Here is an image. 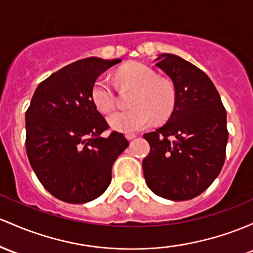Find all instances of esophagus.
<instances>
[{
    "instance_id": "34e87169",
    "label": "esophagus",
    "mask_w": 253,
    "mask_h": 253,
    "mask_svg": "<svg viewBox=\"0 0 253 253\" xmlns=\"http://www.w3.org/2000/svg\"><path fill=\"white\" fill-rule=\"evenodd\" d=\"M135 137H137V135H135L134 133H127V134H126V138H127V139H128V140L134 139Z\"/></svg>"
}]
</instances>
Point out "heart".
<instances>
[{
  "instance_id": "1",
  "label": "heart",
  "mask_w": 253,
  "mask_h": 253,
  "mask_svg": "<svg viewBox=\"0 0 253 253\" xmlns=\"http://www.w3.org/2000/svg\"><path fill=\"white\" fill-rule=\"evenodd\" d=\"M119 83L135 88L131 99L132 109L120 110L108 118L115 131L132 133L146 128L156 120L165 121L175 107V90L165 79H158L156 72L143 63H129L116 73ZM91 101L101 113H109L115 105V90L105 77L97 78L91 87Z\"/></svg>"
}]
</instances>
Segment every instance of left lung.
I'll use <instances>...</instances> for the list:
<instances>
[{
    "label": "left lung",
    "mask_w": 253,
    "mask_h": 253,
    "mask_svg": "<svg viewBox=\"0 0 253 253\" xmlns=\"http://www.w3.org/2000/svg\"><path fill=\"white\" fill-rule=\"evenodd\" d=\"M155 61L173 82L176 99L167 124L144 134L150 144L144 177L157 196L187 201L204 192L223 167L226 109L202 69L173 54H161Z\"/></svg>",
    "instance_id": "obj_1"
}]
</instances>
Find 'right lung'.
Instances as JSON below:
<instances>
[{
  "label": "right lung",
  "mask_w": 253,
  "mask_h": 253,
  "mask_svg": "<svg viewBox=\"0 0 253 253\" xmlns=\"http://www.w3.org/2000/svg\"><path fill=\"white\" fill-rule=\"evenodd\" d=\"M120 59L87 57L52 73L36 88L25 115L26 152L41 184L60 201L83 204L112 181V167L129 145L122 133L102 137L108 124L91 87Z\"/></svg>",
  "instance_id": "add662e5"
}]
</instances>
